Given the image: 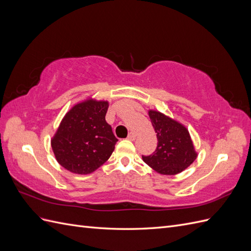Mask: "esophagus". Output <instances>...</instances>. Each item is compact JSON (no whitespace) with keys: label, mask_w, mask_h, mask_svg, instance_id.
<instances>
[{"label":"esophagus","mask_w":251,"mask_h":251,"mask_svg":"<svg viewBox=\"0 0 251 251\" xmlns=\"http://www.w3.org/2000/svg\"><path fill=\"white\" fill-rule=\"evenodd\" d=\"M127 139L131 140V141L135 140L136 139V135L134 133H130V134H128V136H127Z\"/></svg>","instance_id":"1"}]
</instances>
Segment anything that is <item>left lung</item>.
<instances>
[{
  "instance_id": "left-lung-1",
  "label": "left lung",
  "mask_w": 251,
  "mask_h": 251,
  "mask_svg": "<svg viewBox=\"0 0 251 251\" xmlns=\"http://www.w3.org/2000/svg\"><path fill=\"white\" fill-rule=\"evenodd\" d=\"M151 118L157 133V149L142 160L161 175H177L187 169L195 160L197 153L187 128L165 114L150 110Z\"/></svg>"
}]
</instances>
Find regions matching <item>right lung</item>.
<instances>
[{"label": "right lung", "instance_id": "obj_1", "mask_svg": "<svg viewBox=\"0 0 251 251\" xmlns=\"http://www.w3.org/2000/svg\"><path fill=\"white\" fill-rule=\"evenodd\" d=\"M109 101L90 97L66 113L51 139L57 162L71 173H93L108 160L118 141L105 121Z\"/></svg>", "mask_w": 251, "mask_h": 251}]
</instances>
